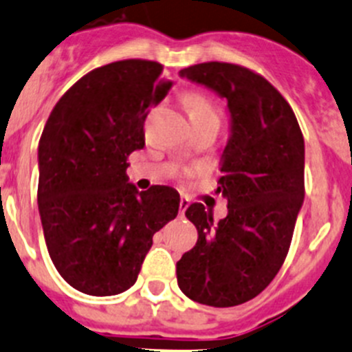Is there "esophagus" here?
<instances>
[{"mask_svg":"<svg viewBox=\"0 0 352 352\" xmlns=\"http://www.w3.org/2000/svg\"><path fill=\"white\" fill-rule=\"evenodd\" d=\"M188 206H190L188 199L182 197V199H179V216H185V210H186V207H188Z\"/></svg>","mask_w":352,"mask_h":352,"instance_id":"esophagus-1","label":"esophagus"}]
</instances>
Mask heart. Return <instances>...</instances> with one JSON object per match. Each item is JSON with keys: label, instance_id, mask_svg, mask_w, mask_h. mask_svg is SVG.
Wrapping results in <instances>:
<instances>
[{"label": "heart", "instance_id": "b5f03b06", "mask_svg": "<svg viewBox=\"0 0 352 352\" xmlns=\"http://www.w3.org/2000/svg\"><path fill=\"white\" fill-rule=\"evenodd\" d=\"M185 109L188 112L190 120L192 122H202V120H209V122L219 124V110L212 103L209 96L199 91H190L185 95Z\"/></svg>", "mask_w": 352, "mask_h": 352}]
</instances>
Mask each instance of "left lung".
<instances>
[{"mask_svg":"<svg viewBox=\"0 0 352 352\" xmlns=\"http://www.w3.org/2000/svg\"><path fill=\"white\" fill-rule=\"evenodd\" d=\"M179 76L226 98L232 136L219 159L217 192L228 216L195 202V247L176 263L182 292L206 306H239L259 296L282 267L304 200V138L292 107L261 74L226 62H204Z\"/></svg>","mask_w":352,"mask_h":352,"instance_id":"8db88e82","label":"left lung"}]
</instances>
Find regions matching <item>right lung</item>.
I'll use <instances>...</instances> for the list:
<instances>
[{"mask_svg":"<svg viewBox=\"0 0 352 352\" xmlns=\"http://www.w3.org/2000/svg\"><path fill=\"white\" fill-rule=\"evenodd\" d=\"M142 58L93 69L70 86L39 140L38 206L50 257L62 278L88 296L135 285L152 239L178 216L179 193L128 183L129 155L145 146L150 107L173 81Z\"/></svg>","mask_w":352,"mask_h":352,"instance_id":"1","label":"right lung"}]
</instances>
